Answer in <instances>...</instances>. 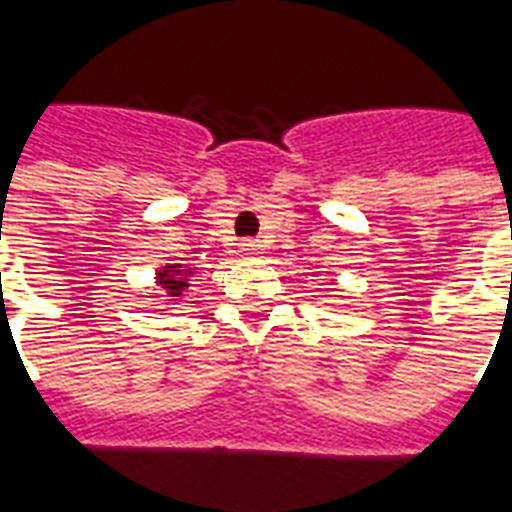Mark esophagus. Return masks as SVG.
<instances>
[{
    "label": "esophagus",
    "instance_id": "obj_1",
    "mask_svg": "<svg viewBox=\"0 0 512 512\" xmlns=\"http://www.w3.org/2000/svg\"><path fill=\"white\" fill-rule=\"evenodd\" d=\"M240 251L248 253V256H253V253H261V243L259 240H243V243H240Z\"/></svg>",
    "mask_w": 512,
    "mask_h": 512
}]
</instances>
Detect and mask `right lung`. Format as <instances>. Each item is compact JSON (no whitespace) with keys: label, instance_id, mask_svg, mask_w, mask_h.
Returning a JSON list of instances; mask_svg holds the SVG:
<instances>
[{"label":"right lung","instance_id":"obj_1","mask_svg":"<svg viewBox=\"0 0 512 512\" xmlns=\"http://www.w3.org/2000/svg\"><path fill=\"white\" fill-rule=\"evenodd\" d=\"M189 275H192V272H189V269H181V264H170V267L157 272V283L168 291V296H181V291L189 285L186 283Z\"/></svg>","mask_w":512,"mask_h":512}]
</instances>
